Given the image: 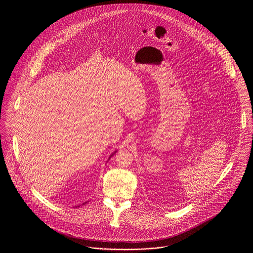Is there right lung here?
I'll return each mask as SVG.
<instances>
[{
  "instance_id": "obj_1",
  "label": "right lung",
  "mask_w": 253,
  "mask_h": 253,
  "mask_svg": "<svg viewBox=\"0 0 253 253\" xmlns=\"http://www.w3.org/2000/svg\"><path fill=\"white\" fill-rule=\"evenodd\" d=\"M116 152H117V151H115V153H116ZM115 153H114V154H115ZM114 154H113V155H114ZM113 155H112V156H113ZM84 204H85V203H84Z\"/></svg>"
}]
</instances>
